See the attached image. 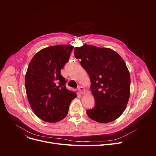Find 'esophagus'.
<instances>
[{
    "instance_id": "1",
    "label": "esophagus",
    "mask_w": 156,
    "mask_h": 156,
    "mask_svg": "<svg viewBox=\"0 0 156 156\" xmlns=\"http://www.w3.org/2000/svg\"><path fill=\"white\" fill-rule=\"evenodd\" d=\"M78 90L79 91V92L81 94H85V90L82 87H79L78 88Z\"/></svg>"
}]
</instances>
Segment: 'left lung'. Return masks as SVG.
<instances>
[{"label":"left lung","mask_w":156,"mask_h":156,"mask_svg":"<svg viewBox=\"0 0 156 156\" xmlns=\"http://www.w3.org/2000/svg\"><path fill=\"white\" fill-rule=\"evenodd\" d=\"M75 58L91 80L94 107L87 111L93 120L108 123L118 119L126 108L130 96L131 78L124 61L115 51L84 44L75 47Z\"/></svg>","instance_id":"left-lung-1"}]
</instances>
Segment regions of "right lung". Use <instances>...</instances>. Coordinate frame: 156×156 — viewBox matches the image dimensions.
Masks as SVG:
<instances>
[{
    "mask_svg": "<svg viewBox=\"0 0 156 156\" xmlns=\"http://www.w3.org/2000/svg\"><path fill=\"white\" fill-rule=\"evenodd\" d=\"M73 47L59 45L45 48L31 60L25 78L28 101L35 114L48 122L64 119L76 94L66 89L60 73Z\"/></svg>",
    "mask_w": 156,
    "mask_h": 156,
    "instance_id": "obj_1",
    "label": "right lung"
}]
</instances>
